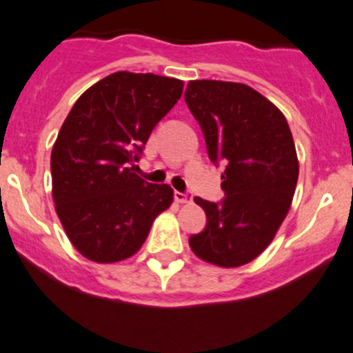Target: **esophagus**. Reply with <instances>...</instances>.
I'll use <instances>...</instances> for the list:
<instances>
[{
  "label": "esophagus",
  "mask_w": 353,
  "mask_h": 353,
  "mask_svg": "<svg viewBox=\"0 0 353 353\" xmlns=\"http://www.w3.org/2000/svg\"><path fill=\"white\" fill-rule=\"evenodd\" d=\"M174 199H176L177 203H191L192 196L189 194V192H181V191H176V192H174Z\"/></svg>",
  "instance_id": "esophagus-1"
}]
</instances>
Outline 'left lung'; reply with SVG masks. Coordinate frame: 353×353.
Returning <instances> with one entry per match:
<instances>
[{
	"instance_id": "left-lung-1",
	"label": "left lung",
	"mask_w": 353,
	"mask_h": 353,
	"mask_svg": "<svg viewBox=\"0 0 353 353\" xmlns=\"http://www.w3.org/2000/svg\"><path fill=\"white\" fill-rule=\"evenodd\" d=\"M184 99L210 161L225 165V198H194L206 226L189 236V245L210 264H248L272 242L291 208L299 174L291 130L284 114L247 84L191 81Z\"/></svg>"
}]
</instances>
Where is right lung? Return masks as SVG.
I'll return each instance as SVG.
<instances>
[{
    "label": "right lung",
    "mask_w": 353,
    "mask_h": 353,
    "mask_svg": "<svg viewBox=\"0 0 353 353\" xmlns=\"http://www.w3.org/2000/svg\"><path fill=\"white\" fill-rule=\"evenodd\" d=\"M183 86L174 77L120 70L89 88L65 118L52 148V196L69 240L89 261L132 257L172 203V188L147 183L130 164Z\"/></svg>",
    "instance_id": "obj_1"
}]
</instances>
